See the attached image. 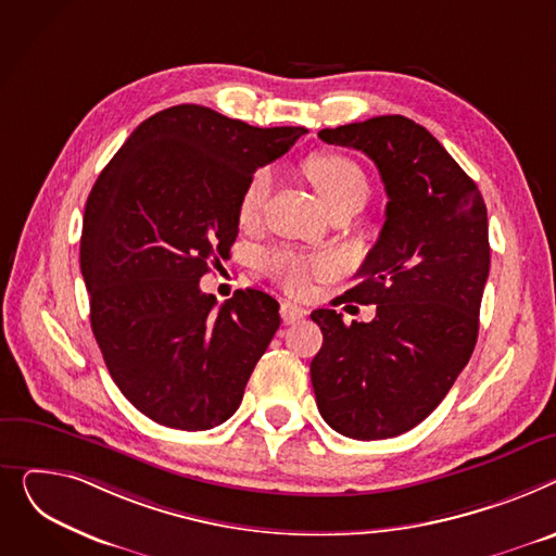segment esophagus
I'll list each match as a JSON object with an SVG mask.
<instances>
[{"label":"esophagus","mask_w":556,"mask_h":556,"mask_svg":"<svg viewBox=\"0 0 556 556\" xmlns=\"http://www.w3.org/2000/svg\"><path fill=\"white\" fill-rule=\"evenodd\" d=\"M305 309L301 307V305H296V303H282L280 305V316H282V320L289 325V323H296V320H301V318H305Z\"/></svg>","instance_id":"1"}]
</instances>
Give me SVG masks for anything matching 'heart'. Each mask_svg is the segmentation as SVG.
Segmentation results:
<instances>
[{"mask_svg":"<svg viewBox=\"0 0 556 556\" xmlns=\"http://www.w3.org/2000/svg\"><path fill=\"white\" fill-rule=\"evenodd\" d=\"M305 175L316 188L323 204L328 208L334 202L350 198V194H362V198H366L368 192V181L364 170L358 168L356 161H352L345 154L323 152L312 156L305 163ZM269 190H271V173L267 168L255 170L247 181L240 198L238 213L242 222H251L260 215V211H263L269 198ZM265 267L289 291H303L309 285L312 276L328 271V263H325V260H307L291 251L271 253L265 260Z\"/></svg>","mask_w":556,"mask_h":556,"instance_id":"1","label":"heart"}]
</instances>
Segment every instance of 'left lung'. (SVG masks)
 <instances>
[{"label": "left lung", "instance_id": "1", "mask_svg": "<svg viewBox=\"0 0 556 556\" xmlns=\"http://www.w3.org/2000/svg\"><path fill=\"white\" fill-rule=\"evenodd\" d=\"M318 137L370 156L388 204L358 285L345 291L377 305V316L345 325L334 309L312 312L323 332L309 366L316 404L345 438H395L438 408L476 348L489 276L486 206L442 143L406 116Z\"/></svg>", "mask_w": 556, "mask_h": 556}]
</instances>
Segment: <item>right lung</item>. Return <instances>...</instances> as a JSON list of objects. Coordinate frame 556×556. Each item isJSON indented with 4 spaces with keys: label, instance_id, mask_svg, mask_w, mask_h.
<instances>
[{
    "label": "right lung",
    "instance_id": "right-lung-1",
    "mask_svg": "<svg viewBox=\"0 0 556 556\" xmlns=\"http://www.w3.org/2000/svg\"><path fill=\"white\" fill-rule=\"evenodd\" d=\"M305 132L175 105L143 121L98 175L80 238L91 332L121 393L152 421L206 431L238 410L280 305L238 289L215 309L200 278L238 238L251 175Z\"/></svg>",
    "mask_w": 556,
    "mask_h": 556
}]
</instances>
